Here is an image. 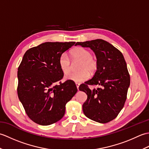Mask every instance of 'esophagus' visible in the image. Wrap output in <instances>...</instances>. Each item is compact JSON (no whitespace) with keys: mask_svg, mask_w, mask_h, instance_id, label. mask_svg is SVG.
<instances>
[{"mask_svg":"<svg viewBox=\"0 0 149 149\" xmlns=\"http://www.w3.org/2000/svg\"><path fill=\"white\" fill-rule=\"evenodd\" d=\"M75 85H76V87H77V90H78V89H79V86L80 84H79V83H75Z\"/></svg>","mask_w":149,"mask_h":149,"instance_id":"esophagus-1","label":"esophagus"}]
</instances>
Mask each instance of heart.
Segmentation results:
<instances>
[{
    "label": "heart",
    "mask_w": 149,
    "mask_h": 149,
    "mask_svg": "<svg viewBox=\"0 0 149 149\" xmlns=\"http://www.w3.org/2000/svg\"><path fill=\"white\" fill-rule=\"evenodd\" d=\"M70 56L72 59L80 60L77 69L79 70L72 72L66 76V79L76 83H81L88 79L90 74H93L98 68V61L95 56L91 55L89 50L83 47H75L70 52ZM58 64L59 68L63 74L66 75L70 72V61L66 54L59 57Z\"/></svg>",
    "instance_id": "b5f03b06"
}]
</instances>
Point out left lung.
<instances>
[{
    "mask_svg": "<svg viewBox=\"0 0 149 149\" xmlns=\"http://www.w3.org/2000/svg\"><path fill=\"white\" fill-rule=\"evenodd\" d=\"M75 45L90 47L98 61L94 76L79 87L88 95L83 105L84 114L101 123L111 121L123 107L130 85V75L123 56L116 47L101 39L77 42ZM89 85L97 88L91 90Z\"/></svg>",
    "mask_w": 149,
    "mask_h": 149,
    "instance_id": "8db88e82",
    "label": "left lung"
}]
</instances>
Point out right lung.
<instances>
[{
	"mask_svg": "<svg viewBox=\"0 0 149 149\" xmlns=\"http://www.w3.org/2000/svg\"><path fill=\"white\" fill-rule=\"evenodd\" d=\"M70 42H45L27 50L18 68V99L34 122L49 125L61 120L65 106L77 93L74 81L62 83L63 73L58 61L74 45Z\"/></svg>",
	"mask_w": 149,
	"mask_h": 149,
	"instance_id": "right-lung-1",
	"label": "right lung"
}]
</instances>
